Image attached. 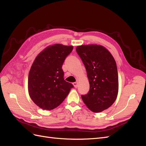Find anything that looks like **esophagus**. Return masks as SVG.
Returning a JSON list of instances; mask_svg holds the SVG:
<instances>
[{
  "instance_id": "1",
  "label": "esophagus",
  "mask_w": 146,
  "mask_h": 146,
  "mask_svg": "<svg viewBox=\"0 0 146 146\" xmlns=\"http://www.w3.org/2000/svg\"><path fill=\"white\" fill-rule=\"evenodd\" d=\"M73 85H74V86L75 88H77L78 87V82H76L73 83Z\"/></svg>"
}]
</instances>
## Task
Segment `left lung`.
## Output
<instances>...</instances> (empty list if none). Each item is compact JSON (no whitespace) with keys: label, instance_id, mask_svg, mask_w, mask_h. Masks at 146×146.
Here are the masks:
<instances>
[{"label":"left lung","instance_id":"left-lung-1","mask_svg":"<svg viewBox=\"0 0 146 146\" xmlns=\"http://www.w3.org/2000/svg\"><path fill=\"white\" fill-rule=\"evenodd\" d=\"M86 70L90 83L88 93L82 95L91 111L99 113L108 108L118 93V74L116 61L110 52L99 45H82L76 48Z\"/></svg>","mask_w":146,"mask_h":146}]
</instances>
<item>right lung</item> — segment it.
<instances>
[{
    "label": "right lung",
    "instance_id": "right-lung-1",
    "mask_svg": "<svg viewBox=\"0 0 146 146\" xmlns=\"http://www.w3.org/2000/svg\"><path fill=\"white\" fill-rule=\"evenodd\" d=\"M72 49V46L57 44L47 47L35 60L29 74V92L33 102L41 108H55L74 87L64 80L62 69L66 58Z\"/></svg>",
    "mask_w": 146,
    "mask_h": 146
}]
</instances>
